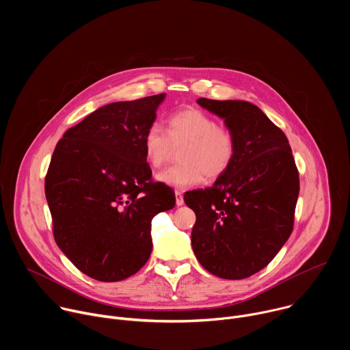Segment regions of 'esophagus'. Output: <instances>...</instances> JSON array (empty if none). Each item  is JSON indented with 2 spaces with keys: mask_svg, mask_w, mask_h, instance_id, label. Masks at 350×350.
Returning a JSON list of instances; mask_svg holds the SVG:
<instances>
[{
  "mask_svg": "<svg viewBox=\"0 0 350 350\" xmlns=\"http://www.w3.org/2000/svg\"><path fill=\"white\" fill-rule=\"evenodd\" d=\"M176 205L177 206H181L184 204V196H183V192L180 189H176Z\"/></svg>",
  "mask_w": 350,
  "mask_h": 350,
  "instance_id": "34e87169",
  "label": "esophagus"
}]
</instances>
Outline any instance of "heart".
<instances>
[{
	"label": "heart",
	"mask_w": 350,
	"mask_h": 350,
	"mask_svg": "<svg viewBox=\"0 0 350 350\" xmlns=\"http://www.w3.org/2000/svg\"><path fill=\"white\" fill-rule=\"evenodd\" d=\"M181 163L158 173L157 178L174 188H189L204 180L221 177L231 166L237 139L232 130L216 123V119L196 108L183 109L169 118L167 133L159 124H151L144 137L146 162L152 167L163 166L174 148L181 146Z\"/></svg>",
	"instance_id": "heart-1"
}]
</instances>
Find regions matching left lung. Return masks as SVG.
<instances>
[{"instance_id":"1","label":"left lung","mask_w":350,"mask_h":350,"mask_svg":"<svg viewBox=\"0 0 350 350\" xmlns=\"http://www.w3.org/2000/svg\"><path fill=\"white\" fill-rule=\"evenodd\" d=\"M237 139L230 169L205 189L184 195L196 220L193 254L209 273L242 280L265 269L293 230L299 172L286 135L256 105L199 98Z\"/></svg>"}]
</instances>
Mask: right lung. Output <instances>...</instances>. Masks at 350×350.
Instances as JSON below:
<instances>
[{"mask_svg": "<svg viewBox=\"0 0 350 350\" xmlns=\"http://www.w3.org/2000/svg\"><path fill=\"white\" fill-rule=\"evenodd\" d=\"M165 94L113 103L70 127L55 146L45 176L53 232L85 275L115 282L151 256V220L173 209L170 187L152 180L142 137Z\"/></svg>", "mask_w": 350, "mask_h": 350, "instance_id": "right-lung-1", "label": "right lung"}]
</instances>
